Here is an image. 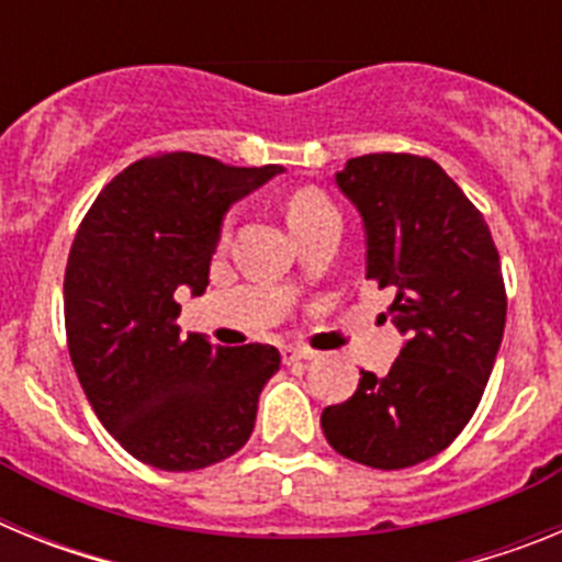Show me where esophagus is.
Returning a JSON list of instances; mask_svg holds the SVG:
<instances>
[{
	"instance_id": "obj_1",
	"label": "esophagus",
	"mask_w": 562,
	"mask_h": 562,
	"mask_svg": "<svg viewBox=\"0 0 562 562\" xmlns=\"http://www.w3.org/2000/svg\"><path fill=\"white\" fill-rule=\"evenodd\" d=\"M281 357H284V362L290 366V362H301V360H312V351L310 349H301V346H284L281 349Z\"/></svg>"
}]
</instances>
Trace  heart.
I'll return each instance as SVG.
<instances>
[{
    "label": "heart",
    "mask_w": 562,
    "mask_h": 562,
    "mask_svg": "<svg viewBox=\"0 0 562 562\" xmlns=\"http://www.w3.org/2000/svg\"><path fill=\"white\" fill-rule=\"evenodd\" d=\"M331 213L337 211L324 193L315 191V188H304V191L292 193V200L286 202V225H290L292 233L304 231V227L315 225V222L331 216Z\"/></svg>",
    "instance_id": "b5f03b06"
}]
</instances>
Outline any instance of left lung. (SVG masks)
Wrapping results in <instances>:
<instances>
[{
  "mask_svg": "<svg viewBox=\"0 0 562 562\" xmlns=\"http://www.w3.org/2000/svg\"><path fill=\"white\" fill-rule=\"evenodd\" d=\"M366 227V278L394 286L385 321L405 335L385 376L321 414L326 441L374 470L434 459L464 430L506 324L501 258L479 207L416 154H366L335 173Z\"/></svg>",
  "mask_w": 562,
  "mask_h": 562,
  "instance_id": "left-lung-1",
  "label": "left lung"
}]
</instances>
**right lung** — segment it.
I'll return each instance as SVG.
<instances>
[{"mask_svg": "<svg viewBox=\"0 0 562 562\" xmlns=\"http://www.w3.org/2000/svg\"><path fill=\"white\" fill-rule=\"evenodd\" d=\"M281 171L154 154L123 168L78 227L64 272L69 357L103 428L143 464L202 470L250 439L281 355L182 337L173 292H205L227 207Z\"/></svg>", "mask_w": 562, "mask_h": 562, "instance_id": "right-lung-1", "label": "right lung"}]
</instances>
